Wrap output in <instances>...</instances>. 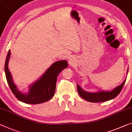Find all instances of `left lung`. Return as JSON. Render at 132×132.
Masks as SVG:
<instances>
[{"mask_svg":"<svg viewBox=\"0 0 132 132\" xmlns=\"http://www.w3.org/2000/svg\"><path fill=\"white\" fill-rule=\"evenodd\" d=\"M128 73V69L127 71V75ZM126 79H125L123 82L120 86L116 87L111 91L100 90L97 92H88L83 90L78 84H77V90L79 95L82 98L92 103H100L111 100L118 96L126 82Z\"/></svg>","mask_w":132,"mask_h":132,"instance_id":"8db88e82","label":"left lung"}]
</instances>
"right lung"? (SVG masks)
<instances>
[{
    "instance_id": "1",
    "label": "right lung",
    "mask_w": 132,
    "mask_h": 132,
    "mask_svg": "<svg viewBox=\"0 0 132 132\" xmlns=\"http://www.w3.org/2000/svg\"><path fill=\"white\" fill-rule=\"evenodd\" d=\"M11 54L9 50L5 61V72L8 84L15 97L22 102L31 104H40L51 99L55 92L57 77L62 70L68 67L67 61L61 60L54 62L39 78L29 85L28 92L24 93L18 89L8 68Z\"/></svg>"
}]
</instances>
